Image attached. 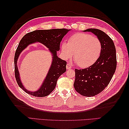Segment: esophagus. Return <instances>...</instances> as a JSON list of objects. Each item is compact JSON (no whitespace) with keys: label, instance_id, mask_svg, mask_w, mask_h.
I'll return each mask as SVG.
<instances>
[{"label":"esophagus","instance_id":"obj_1","mask_svg":"<svg viewBox=\"0 0 129 129\" xmlns=\"http://www.w3.org/2000/svg\"><path fill=\"white\" fill-rule=\"evenodd\" d=\"M66 68H67V70H69V69H72V65H71L70 64H68L67 65Z\"/></svg>","mask_w":129,"mask_h":129}]
</instances>
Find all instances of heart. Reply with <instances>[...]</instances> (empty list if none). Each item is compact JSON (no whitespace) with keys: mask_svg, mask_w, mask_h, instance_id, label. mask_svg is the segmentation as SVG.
Returning <instances> with one entry per match:
<instances>
[{"mask_svg":"<svg viewBox=\"0 0 129 129\" xmlns=\"http://www.w3.org/2000/svg\"><path fill=\"white\" fill-rule=\"evenodd\" d=\"M101 43L98 38L85 33H76L72 35L68 43L61 45L64 58L73 56L79 67L87 68L91 66L100 56Z\"/></svg>","mask_w":129,"mask_h":129,"instance_id":"1","label":"heart"}]
</instances>
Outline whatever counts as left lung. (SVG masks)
<instances>
[{
	"mask_svg": "<svg viewBox=\"0 0 129 129\" xmlns=\"http://www.w3.org/2000/svg\"><path fill=\"white\" fill-rule=\"evenodd\" d=\"M95 34L101 43L100 55L96 62L84 69H75V90L84 96L98 95L108 85L116 68V49L114 43L105 33L97 29H88Z\"/></svg>",
	"mask_w": 129,
	"mask_h": 129,
	"instance_id": "8db88e82",
	"label": "left lung"
}]
</instances>
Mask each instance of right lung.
<instances>
[{"label":"right lung","instance_id":"1","mask_svg":"<svg viewBox=\"0 0 129 129\" xmlns=\"http://www.w3.org/2000/svg\"><path fill=\"white\" fill-rule=\"evenodd\" d=\"M70 29H54L37 30L27 33L19 42L14 56L15 76L16 82L20 88L28 94L37 97H44L49 95L56 86L60 76L66 72L67 62L57 56L60 50L61 40ZM36 42H40L48 47L52 54V62L48 73L40 88L35 92L29 91L23 86L20 79L17 61L19 55L27 46Z\"/></svg>","mask_w":129,"mask_h":129}]
</instances>
